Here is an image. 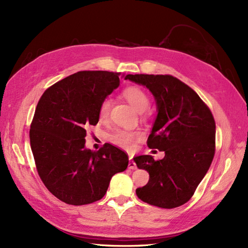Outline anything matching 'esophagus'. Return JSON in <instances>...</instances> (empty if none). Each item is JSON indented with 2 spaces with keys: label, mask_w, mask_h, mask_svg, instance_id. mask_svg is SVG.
<instances>
[{
  "label": "esophagus",
  "mask_w": 248,
  "mask_h": 248,
  "mask_svg": "<svg viewBox=\"0 0 248 248\" xmlns=\"http://www.w3.org/2000/svg\"><path fill=\"white\" fill-rule=\"evenodd\" d=\"M131 158H132V157H129V163H128V168H129L130 170H136V169H137V166H136V163L133 162V160H131Z\"/></svg>",
  "instance_id": "obj_1"
}]
</instances>
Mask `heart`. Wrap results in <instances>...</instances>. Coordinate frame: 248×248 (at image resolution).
I'll list each match as a JSON object with an SVG mask.
<instances>
[{
    "instance_id": "1",
    "label": "heart",
    "mask_w": 248,
    "mask_h": 248,
    "mask_svg": "<svg viewBox=\"0 0 248 248\" xmlns=\"http://www.w3.org/2000/svg\"><path fill=\"white\" fill-rule=\"evenodd\" d=\"M125 98L138 111L142 112L149 108V97L144 90L139 87H129L124 91ZM111 101L109 98H104L99 107L98 117L100 121H106L109 115ZM142 133L139 130H118L110 137V140L117 146L126 150L133 148L134 144L142 139Z\"/></svg>"
}]
</instances>
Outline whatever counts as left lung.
<instances>
[{
  "label": "left lung",
  "mask_w": 248,
  "mask_h": 248,
  "mask_svg": "<svg viewBox=\"0 0 248 248\" xmlns=\"http://www.w3.org/2000/svg\"><path fill=\"white\" fill-rule=\"evenodd\" d=\"M152 93L157 115L148 146L164 152L133 157L149 172V182L136 190L142 202L171 209L188 202L211 166L215 152V122L211 111L191 88L171 76L127 74Z\"/></svg>",
  "instance_id": "8db88e82"
}]
</instances>
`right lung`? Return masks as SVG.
Wrapping results in <instances>:
<instances>
[{
    "label": "right lung",
    "mask_w": 248,
    "mask_h": 248,
    "mask_svg": "<svg viewBox=\"0 0 248 248\" xmlns=\"http://www.w3.org/2000/svg\"><path fill=\"white\" fill-rule=\"evenodd\" d=\"M119 73L79 71L56 82L37 104L30 141L37 170L46 188L66 204L99 201L111 177L124 171L128 156L104 144L86 148L87 129L99 121L101 101L120 85Z\"/></svg>",
    "instance_id": "add662e5"
}]
</instances>
